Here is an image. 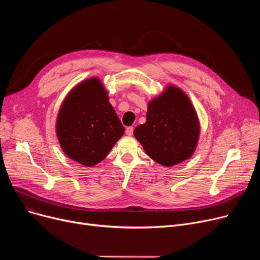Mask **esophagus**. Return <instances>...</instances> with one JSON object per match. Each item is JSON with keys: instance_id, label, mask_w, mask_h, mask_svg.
I'll return each instance as SVG.
<instances>
[{"instance_id": "34e87169", "label": "esophagus", "mask_w": 260, "mask_h": 260, "mask_svg": "<svg viewBox=\"0 0 260 260\" xmlns=\"http://www.w3.org/2000/svg\"><path fill=\"white\" fill-rule=\"evenodd\" d=\"M133 133H134V127H133V126H128V127H126V129H125V134H126L127 136H132V135H133Z\"/></svg>"}]
</instances>
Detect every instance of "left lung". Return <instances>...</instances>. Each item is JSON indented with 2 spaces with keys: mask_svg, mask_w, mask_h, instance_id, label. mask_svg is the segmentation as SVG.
I'll use <instances>...</instances> for the list:
<instances>
[{
  "mask_svg": "<svg viewBox=\"0 0 260 260\" xmlns=\"http://www.w3.org/2000/svg\"><path fill=\"white\" fill-rule=\"evenodd\" d=\"M145 153L165 167L189 159L196 151L200 122L188 95L178 86L168 84L147 104L146 121L134 131Z\"/></svg>",
  "mask_w": 260,
  "mask_h": 260,
  "instance_id": "8db88e82",
  "label": "left lung"
}]
</instances>
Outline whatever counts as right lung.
Masks as SVG:
<instances>
[{"mask_svg":"<svg viewBox=\"0 0 260 260\" xmlns=\"http://www.w3.org/2000/svg\"><path fill=\"white\" fill-rule=\"evenodd\" d=\"M56 134L64 154L80 165H98L124 134L98 77L83 80L64 98L56 120Z\"/></svg>","mask_w":260,"mask_h":260,"instance_id":"1","label":"right lung"}]
</instances>
